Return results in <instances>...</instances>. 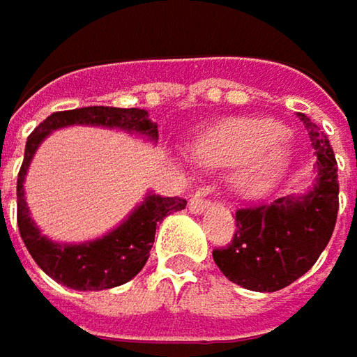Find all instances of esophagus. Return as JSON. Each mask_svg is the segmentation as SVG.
<instances>
[{
	"label": "esophagus",
	"instance_id": "34e87169",
	"mask_svg": "<svg viewBox=\"0 0 357 357\" xmlns=\"http://www.w3.org/2000/svg\"><path fill=\"white\" fill-rule=\"evenodd\" d=\"M207 207H209V201H207L203 195H195V197H191V201H189L191 213H201V211H205Z\"/></svg>",
	"mask_w": 357,
	"mask_h": 357
}]
</instances>
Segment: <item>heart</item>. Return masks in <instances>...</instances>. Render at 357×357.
I'll list each match as a JSON object with an SVG mask.
<instances>
[{
	"instance_id": "obj_1",
	"label": "heart",
	"mask_w": 357,
	"mask_h": 357,
	"mask_svg": "<svg viewBox=\"0 0 357 357\" xmlns=\"http://www.w3.org/2000/svg\"><path fill=\"white\" fill-rule=\"evenodd\" d=\"M284 128L272 119H231L201 134L192 154L201 165L238 166L234 187L245 197L266 195L289 165Z\"/></svg>"
}]
</instances>
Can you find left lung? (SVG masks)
Here are the masks:
<instances>
[{
  "instance_id": "8db88e82",
  "label": "left lung",
  "mask_w": 357,
  "mask_h": 357,
  "mask_svg": "<svg viewBox=\"0 0 357 357\" xmlns=\"http://www.w3.org/2000/svg\"><path fill=\"white\" fill-rule=\"evenodd\" d=\"M317 176L305 195L236 211L231 243L213 250V260L227 280L256 293H274L301 278L317 262L331 240L337 209V162L327 136L305 114Z\"/></svg>"
}]
</instances>
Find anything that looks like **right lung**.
<instances>
[{
	"instance_id": "1",
	"label": "right lung",
	"mask_w": 357,
	"mask_h": 357,
	"mask_svg": "<svg viewBox=\"0 0 357 357\" xmlns=\"http://www.w3.org/2000/svg\"><path fill=\"white\" fill-rule=\"evenodd\" d=\"M66 126H101L140 134L150 142L158 140V126L148 119L146 109L130 107H81L48 115L28 136L24 162L17 174V227L30 256L52 280L75 291H105L132 280L140 272L154 243L156 223L166 215L187 207L181 197H162L148 192L146 199L119 223L114 231L93 242L59 243L40 234L24 197V178L32 156L42 140Z\"/></svg>"
}]
</instances>
